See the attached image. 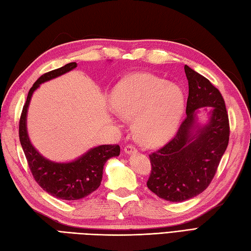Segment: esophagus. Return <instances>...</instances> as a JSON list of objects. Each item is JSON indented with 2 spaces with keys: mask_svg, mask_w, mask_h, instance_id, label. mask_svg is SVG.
Instances as JSON below:
<instances>
[{
  "mask_svg": "<svg viewBox=\"0 0 251 251\" xmlns=\"http://www.w3.org/2000/svg\"><path fill=\"white\" fill-rule=\"evenodd\" d=\"M124 151L126 152V155H133V154H135V152H136V148L133 145L129 144L124 148Z\"/></svg>",
  "mask_w": 251,
  "mask_h": 251,
  "instance_id": "esophagus-1",
  "label": "esophagus"
}]
</instances>
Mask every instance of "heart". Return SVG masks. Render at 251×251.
<instances>
[{"mask_svg": "<svg viewBox=\"0 0 251 251\" xmlns=\"http://www.w3.org/2000/svg\"><path fill=\"white\" fill-rule=\"evenodd\" d=\"M109 104L120 119L134 120L136 139L147 147L170 140L185 109L184 94L177 85L144 73L119 81L110 91Z\"/></svg>", "mask_w": 251, "mask_h": 251, "instance_id": "b5f03b06", "label": "heart"}]
</instances>
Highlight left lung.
<instances>
[{
    "instance_id": "1",
    "label": "left lung",
    "mask_w": 251,
    "mask_h": 251,
    "mask_svg": "<svg viewBox=\"0 0 251 251\" xmlns=\"http://www.w3.org/2000/svg\"><path fill=\"white\" fill-rule=\"evenodd\" d=\"M188 81L186 117L176 136L150 155L147 187L165 201H185L202 193L216 175L229 136L226 103L219 90L195 70L184 66ZM201 110L207 112L199 122Z\"/></svg>"
}]
</instances>
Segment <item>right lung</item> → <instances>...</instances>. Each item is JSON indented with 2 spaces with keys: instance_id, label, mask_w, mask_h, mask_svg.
<instances>
[{
  "instance_id": "right-lung-1",
  "label": "right lung",
  "mask_w": 251,
  "mask_h": 251,
  "mask_svg": "<svg viewBox=\"0 0 251 251\" xmlns=\"http://www.w3.org/2000/svg\"><path fill=\"white\" fill-rule=\"evenodd\" d=\"M75 67V63H69L41 75L29 91L19 122L20 144L34 180L50 195L64 201H78L96 191L100 185L106 161L120 154L118 145H100L90 148L75 160L56 162L41 155L30 141L27 114L34 91L40 84L67 74Z\"/></svg>"
}]
</instances>
